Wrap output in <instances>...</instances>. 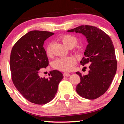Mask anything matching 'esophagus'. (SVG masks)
Listing matches in <instances>:
<instances>
[{
	"label": "esophagus",
	"instance_id": "1",
	"mask_svg": "<svg viewBox=\"0 0 124 124\" xmlns=\"http://www.w3.org/2000/svg\"><path fill=\"white\" fill-rule=\"evenodd\" d=\"M70 76V74L69 73H63V76L68 77V76Z\"/></svg>",
	"mask_w": 124,
	"mask_h": 124
}]
</instances>
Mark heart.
I'll return each instance as SVG.
<instances>
[{"label":"heart","instance_id":"heart-1","mask_svg":"<svg viewBox=\"0 0 124 124\" xmlns=\"http://www.w3.org/2000/svg\"><path fill=\"white\" fill-rule=\"evenodd\" d=\"M59 38L64 45L69 48H73L78 43V39L75 36L72 35H63L61 36ZM75 52L78 55L81 54V51L80 49H76ZM46 54L48 56H51V50L50 45H48L46 48ZM75 62H76V59L73 56H67V57L58 58L54 61L52 66L55 69H58L59 70L67 72V71L71 70Z\"/></svg>","mask_w":124,"mask_h":124}]
</instances>
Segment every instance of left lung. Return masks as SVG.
Segmentation results:
<instances>
[{"instance_id": "1", "label": "left lung", "mask_w": 124, "mask_h": 124, "mask_svg": "<svg viewBox=\"0 0 124 124\" xmlns=\"http://www.w3.org/2000/svg\"><path fill=\"white\" fill-rule=\"evenodd\" d=\"M67 31L86 37L88 45L80 64H90L89 73L76 72L80 78L76 90L85 99H96L106 93L116 73L117 62L112 40L103 30L92 25H80Z\"/></svg>"}]
</instances>
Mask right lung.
<instances>
[{
  "instance_id": "1",
  "label": "right lung",
  "mask_w": 124,
  "mask_h": 124,
  "mask_svg": "<svg viewBox=\"0 0 124 124\" xmlns=\"http://www.w3.org/2000/svg\"><path fill=\"white\" fill-rule=\"evenodd\" d=\"M54 34L48 31H31L16 42L11 51L10 68L14 85L25 99L37 104L51 101L63 78L56 70L49 72L48 79L39 76L41 68L49 64L44 41Z\"/></svg>"
}]
</instances>
